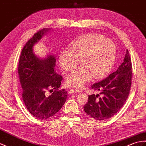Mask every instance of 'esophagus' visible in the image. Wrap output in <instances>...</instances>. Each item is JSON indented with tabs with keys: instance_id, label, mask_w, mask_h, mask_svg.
Returning a JSON list of instances; mask_svg holds the SVG:
<instances>
[{
	"instance_id": "obj_1",
	"label": "esophagus",
	"mask_w": 146,
	"mask_h": 146,
	"mask_svg": "<svg viewBox=\"0 0 146 146\" xmlns=\"http://www.w3.org/2000/svg\"><path fill=\"white\" fill-rule=\"evenodd\" d=\"M78 92H80V91H79V90H78V89L72 88V89H71L70 90V93H78Z\"/></svg>"
}]
</instances>
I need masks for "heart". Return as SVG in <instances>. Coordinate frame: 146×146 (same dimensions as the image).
I'll use <instances>...</instances> for the list:
<instances>
[{"label": "heart", "instance_id": "b5f03b06", "mask_svg": "<svg viewBox=\"0 0 146 146\" xmlns=\"http://www.w3.org/2000/svg\"><path fill=\"white\" fill-rule=\"evenodd\" d=\"M64 48L60 54L61 68L66 72L73 70L79 65L83 66L66 77V84L70 87H81L92 78L106 76L113 69L116 47L113 41L103 35L91 33L80 37Z\"/></svg>", "mask_w": 146, "mask_h": 146}]
</instances>
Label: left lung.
<instances>
[{"mask_svg": "<svg viewBox=\"0 0 146 146\" xmlns=\"http://www.w3.org/2000/svg\"><path fill=\"white\" fill-rule=\"evenodd\" d=\"M132 63L127 50L123 62L117 70L106 79L91 86L99 94H91L84 110L96 120L103 121L113 117L123 106L131 86Z\"/></svg>", "mask_w": 146, "mask_h": 146, "instance_id": "8db88e82", "label": "left lung"}]
</instances>
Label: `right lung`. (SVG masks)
<instances>
[{"label":"right lung","instance_id":"1","mask_svg":"<svg viewBox=\"0 0 146 146\" xmlns=\"http://www.w3.org/2000/svg\"><path fill=\"white\" fill-rule=\"evenodd\" d=\"M49 30L45 28L39 30L27 42L19 63L23 103L37 119H48L54 116L62 108L68 96L65 90H58L63 78L55 71V56L48 55L40 58L33 50V45Z\"/></svg>","mask_w":146,"mask_h":146}]
</instances>
